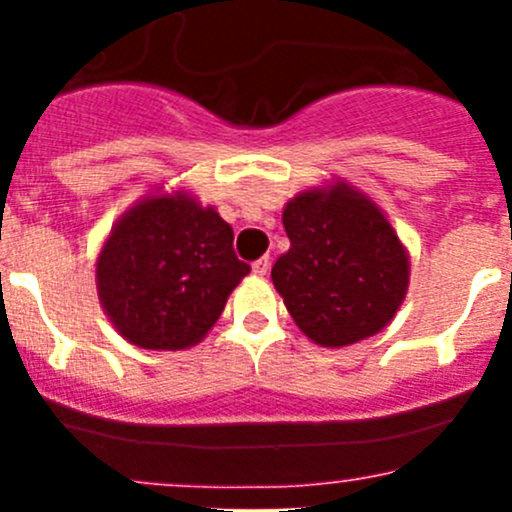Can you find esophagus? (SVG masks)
<instances>
[{"instance_id":"1","label":"esophagus","mask_w":512,"mask_h":512,"mask_svg":"<svg viewBox=\"0 0 512 512\" xmlns=\"http://www.w3.org/2000/svg\"><path fill=\"white\" fill-rule=\"evenodd\" d=\"M267 270H270V257L267 255L252 262V272H255V275H267Z\"/></svg>"}]
</instances>
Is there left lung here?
I'll return each mask as SVG.
<instances>
[{"mask_svg":"<svg viewBox=\"0 0 512 512\" xmlns=\"http://www.w3.org/2000/svg\"><path fill=\"white\" fill-rule=\"evenodd\" d=\"M282 223L289 250L272 282L297 327L322 347L381 332L409 287V257L381 210L342 183L299 193Z\"/></svg>","mask_w":512,"mask_h":512,"instance_id":"8db88e82","label":"left lung"}]
</instances>
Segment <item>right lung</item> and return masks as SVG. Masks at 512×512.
Here are the masks:
<instances>
[{
  "mask_svg": "<svg viewBox=\"0 0 512 512\" xmlns=\"http://www.w3.org/2000/svg\"><path fill=\"white\" fill-rule=\"evenodd\" d=\"M232 227L188 195H151L128 210L96 262L98 299L118 332L143 349L193 347L223 314L250 265Z\"/></svg>",
  "mask_w": 512,
  "mask_h": 512,
  "instance_id": "obj_1",
  "label": "right lung"
}]
</instances>
